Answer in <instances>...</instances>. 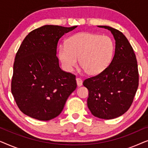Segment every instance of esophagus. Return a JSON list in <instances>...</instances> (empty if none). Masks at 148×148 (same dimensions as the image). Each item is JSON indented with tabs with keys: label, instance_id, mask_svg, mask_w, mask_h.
<instances>
[{
	"label": "esophagus",
	"instance_id": "34e87169",
	"mask_svg": "<svg viewBox=\"0 0 148 148\" xmlns=\"http://www.w3.org/2000/svg\"><path fill=\"white\" fill-rule=\"evenodd\" d=\"M76 82H77V84L78 87H80L82 86V80L80 78H77L76 79Z\"/></svg>",
	"mask_w": 148,
	"mask_h": 148
}]
</instances>
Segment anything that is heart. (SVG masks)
<instances>
[{
  "label": "heart",
  "instance_id": "b5f03b06",
  "mask_svg": "<svg viewBox=\"0 0 148 148\" xmlns=\"http://www.w3.org/2000/svg\"><path fill=\"white\" fill-rule=\"evenodd\" d=\"M114 45L108 36L82 32L69 38L60 46L58 56L63 67L71 71L77 64L89 75L98 74L107 67L112 59Z\"/></svg>",
  "mask_w": 148,
  "mask_h": 148
}]
</instances>
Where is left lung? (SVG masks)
<instances>
[{"mask_svg": "<svg viewBox=\"0 0 148 148\" xmlns=\"http://www.w3.org/2000/svg\"><path fill=\"white\" fill-rule=\"evenodd\" d=\"M115 40V51L110 63L96 75L86 79L88 108L94 116L112 119L126 112L132 104L139 86V72L135 54L122 32L109 26Z\"/></svg>", "mask_w": 148, "mask_h": 148, "instance_id": "left-lung-1", "label": "left lung"}]
</instances>
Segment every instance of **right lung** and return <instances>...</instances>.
Masks as SVG:
<instances>
[{
	"label": "right lung",
	"mask_w": 148,
	"mask_h": 148,
	"mask_svg": "<svg viewBox=\"0 0 148 148\" xmlns=\"http://www.w3.org/2000/svg\"><path fill=\"white\" fill-rule=\"evenodd\" d=\"M77 27L44 25L22 42L13 64L11 92L23 114L51 120L60 114L75 90V75L60 68L56 48L60 38Z\"/></svg>",
	"instance_id": "right-lung-1"
}]
</instances>
